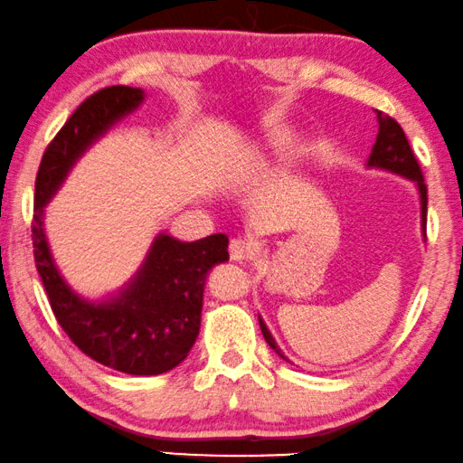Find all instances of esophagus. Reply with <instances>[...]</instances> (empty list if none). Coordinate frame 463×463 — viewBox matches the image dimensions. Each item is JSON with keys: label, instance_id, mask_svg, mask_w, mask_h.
<instances>
[{"label": "esophagus", "instance_id": "esophagus-1", "mask_svg": "<svg viewBox=\"0 0 463 463\" xmlns=\"http://www.w3.org/2000/svg\"><path fill=\"white\" fill-rule=\"evenodd\" d=\"M229 253H231L232 262H247V260H251L253 256H256V247H253L251 241H247V239H232Z\"/></svg>", "mask_w": 463, "mask_h": 463}]
</instances>
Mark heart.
<instances>
[{"mask_svg": "<svg viewBox=\"0 0 463 463\" xmlns=\"http://www.w3.org/2000/svg\"><path fill=\"white\" fill-rule=\"evenodd\" d=\"M288 145H289V134L270 132V134L264 136V140L260 142L258 146L247 148V151H241L237 157L231 161V167L237 169V172H239V169H243L247 164H251V161L264 157V155H272V153L283 151V148Z\"/></svg>", "mask_w": 463, "mask_h": 463, "instance_id": "heart-1", "label": "heart"}]
</instances>
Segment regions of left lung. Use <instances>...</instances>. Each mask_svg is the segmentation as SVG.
<instances>
[{
	"label": "left lung",
	"mask_w": 463,
	"mask_h": 463,
	"mask_svg": "<svg viewBox=\"0 0 463 463\" xmlns=\"http://www.w3.org/2000/svg\"><path fill=\"white\" fill-rule=\"evenodd\" d=\"M377 123H380V129H377V138H375L373 148H371L367 165L377 167V169H386V172H392L396 175H402V178L415 182V186H418V193H420V203H421V232H424V237H426L428 188L424 184V175H421L418 159H415L411 146H409L405 132H402V128L392 119V117L383 115L382 110H377ZM258 321H260V329H262L264 340L269 342V346L275 350L281 359H285L281 348L277 346L275 337L270 335V331L264 325L262 318L258 317Z\"/></svg>",
	"instance_id": "1"
}]
</instances>
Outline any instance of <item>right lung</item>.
<instances>
[{
  "label": "right lung",
  "instance_id": "1",
  "mask_svg": "<svg viewBox=\"0 0 463 463\" xmlns=\"http://www.w3.org/2000/svg\"><path fill=\"white\" fill-rule=\"evenodd\" d=\"M145 102V90L113 86L83 100L45 148L35 178L33 253L52 312L77 348L129 375L178 367L197 342L205 279L229 260V237L180 241L159 232L138 272L115 296L86 299L64 281L43 229V207L83 153Z\"/></svg>",
  "mask_w": 463,
  "mask_h": 463
}]
</instances>
